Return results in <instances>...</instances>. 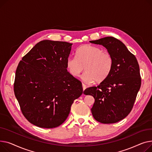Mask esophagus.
Instances as JSON below:
<instances>
[{
	"mask_svg": "<svg viewBox=\"0 0 152 152\" xmlns=\"http://www.w3.org/2000/svg\"><path fill=\"white\" fill-rule=\"evenodd\" d=\"M82 86H83V91L85 90V89L86 88V86L84 84V83H82Z\"/></svg>",
	"mask_w": 152,
	"mask_h": 152,
	"instance_id": "obj_1",
	"label": "esophagus"
}]
</instances>
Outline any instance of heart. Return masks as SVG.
<instances>
[{
    "label": "heart",
    "mask_w": 152,
    "mask_h": 152,
    "mask_svg": "<svg viewBox=\"0 0 152 152\" xmlns=\"http://www.w3.org/2000/svg\"><path fill=\"white\" fill-rule=\"evenodd\" d=\"M76 58L67 60L66 66L70 74L78 77L84 69L82 78L86 83H101L109 77L113 68V59L107 51L91 45H84L76 52Z\"/></svg>",
    "instance_id": "heart-1"
}]
</instances>
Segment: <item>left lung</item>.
<instances>
[{"label":"left lung","instance_id":"left-lung-1","mask_svg":"<svg viewBox=\"0 0 152 152\" xmlns=\"http://www.w3.org/2000/svg\"><path fill=\"white\" fill-rule=\"evenodd\" d=\"M90 42L106 48L113 58V65L104 81L97 86L86 88L83 93L94 98L91 110L96 121L104 124L117 123L131 112L140 88L138 62L125 45L115 37Z\"/></svg>","mask_w":152,"mask_h":152}]
</instances>
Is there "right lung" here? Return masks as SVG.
<instances>
[{
	"label": "right lung",
	"mask_w": 152,
	"mask_h": 152,
	"mask_svg": "<svg viewBox=\"0 0 152 152\" xmlns=\"http://www.w3.org/2000/svg\"><path fill=\"white\" fill-rule=\"evenodd\" d=\"M72 43L42 40L17 67L14 93L24 117L43 128L60 126L83 93L82 82L67 70Z\"/></svg>",
	"instance_id": "obj_1"
}]
</instances>
